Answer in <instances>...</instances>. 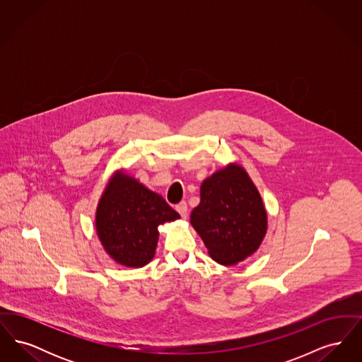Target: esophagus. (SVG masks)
<instances>
[{
	"instance_id": "esophagus-1",
	"label": "esophagus",
	"mask_w": 362,
	"mask_h": 362,
	"mask_svg": "<svg viewBox=\"0 0 362 362\" xmlns=\"http://www.w3.org/2000/svg\"><path fill=\"white\" fill-rule=\"evenodd\" d=\"M176 211L182 216V217H186L187 216V211H189V209H187V204L183 201V202H180V204H177L176 205Z\"/></svg>"
}]
</instances>
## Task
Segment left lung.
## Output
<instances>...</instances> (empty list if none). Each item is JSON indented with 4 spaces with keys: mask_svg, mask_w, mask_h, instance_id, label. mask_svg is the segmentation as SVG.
Segmentation results:
<instances>
[{
    "mask_svg": "<svg viewBox=\"0 0 362 362\" xmlns=\"http://www.w3.org/2000/svg\"><path fill=\"white\" fill-rule=\"evenodd\" d=\"M189 223L210 258L233 266L258 251L267 232V211L250 175L229 163L202 182L201 202Z\"/></svg>",
    "mask_w": 362,
    "mask_h": 362,
    "instance_id": "8db88e82",
    "label": "left lung"
}]
</instances>
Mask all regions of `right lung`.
Returning a JSON list of instances; mask_svg holds the SVG:
<instances>
[{
  "label": "right lung",
  "instance_id": "add662e5",
  "mask_svg": "<svg viewBox=\"0 0 362 362\" xmlns=\"http://www.w3.org/2000/svg\"><path fill=\"white\" fill-rule=\"evenodd\" d=\"M179 218L160 194L118 170L99 199L95 224L107 255L121 266L138 269L155 257L158 226Z\"/></svg>",
  "mask_w": 362,
  "mask_h": 362
}]
</instances>
